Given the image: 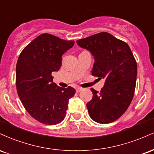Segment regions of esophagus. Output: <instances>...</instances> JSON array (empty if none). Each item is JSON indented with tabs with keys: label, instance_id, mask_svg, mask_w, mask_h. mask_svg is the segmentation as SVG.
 <instances>
[{
	"label": "esophagus",
	"instance_id": "esophagus-1",
	"mask_svg": "<svg viewBox=\"0 0 154 154\" xmlns=\"http://www.w3.org/2000/svg\"><path fill=\"white\" fill-rule=\"evenodd\" d=\"M82 89L81 88H76V92H77V93H79V92L82 91Z\"/></svg>",
	"mask_w": 154,
	"mask_h": 154
}]
</instances>
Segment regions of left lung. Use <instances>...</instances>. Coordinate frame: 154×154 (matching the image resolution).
<instances>
[{"label":"left lung","mask_w":154,"mask_h":154,"mask_svg":"<svg viewBox=\"0 0 154 154\" xmlns=\"http://www.w3.org/2000/svg\"><path fill=\"white\" fill-rule=\"evenodd\" d=\"M94 57L92 75L105 79L98 92L91 88L93 98L87 103L95 122L107 124L126 111L135 93L137 63L129 45L108 32H100L77 41Z\"/></svg>","instance_id":"8db88e82"}]
</instances>
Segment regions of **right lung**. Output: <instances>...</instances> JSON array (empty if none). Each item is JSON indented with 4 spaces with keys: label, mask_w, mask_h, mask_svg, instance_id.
I'll list each match as a JSON object with an SVG mask.
<instances>
[{
    "label": "right lung",
    "mask_w": 154,
    "mask_h": 154,
    "mask_svg": "<svg viewBox=\"0 0 154 154\" xmlns=\"http://www.w3.org/2000/svg\"><path fill=\"white\" fill-rule=\"evenodd\" d=\"M75 41L42 34L33 40L19 55L16 66L18 95L34 119L45 125H56L66 116L69 98L75 88H60L53 82L51 73L61 66L62 55Z\"/></svg>",
    "instance_id": "obj_1"
}]
</instances>
